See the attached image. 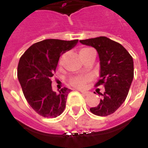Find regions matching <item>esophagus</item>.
<instances>
[{
    "instance_id": "esophagus-1",
    "label": "esophagus",
    "mask_w": 148,
    "mask_h": 148,
    "mask_svg": "<svg viewBox=\"0 0 148 148\" xmlns=\"http://www.w3.org/2000/svg\"><path fill=\"white\" fill-rule=\"evenodd\" d=\"M82 94H83L84 95H88V92H87V91H85V90H80Z\"/></svg>"
}]
</instances>
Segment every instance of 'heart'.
Wrapping results in <instances>:
<instances>
[{
	"instance_id": "b5f03b06",
	"label": "heart",
	"mask_w": 148,
	"mask_h": 148,
	"mask_svg": "<svg viewBox=\"0 0 148 148\" xmlns=\"http://www.w3.org/2000/svg\"><path fill=\"white\" fill-rule=\"evenodd\" d=\"M91 48H88V47H83V48H81L79 51V53H80V55L82 58L84 57V56L87 54V53L89 52L90 51H91ZM64 54H63L61 57H60V64L63 62V60H64ZM90 79H91V77L90 76H85V77H81V76H75L71 78L70 79V84L74 88H83L85 85V84L88 82V81H90Z\"/></svg>"
}]
</instances>
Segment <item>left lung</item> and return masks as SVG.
Returning a JSON list of instances; mask_svg holds the SVG:
<instances>
[{
    "mask_svg": "<svg viewBox=\"0 0 148 148\" xmlns=\"http://www.w3.org/2000/svg\"><path fill=\"white\" fill-rule=\"evenodd\" d=\"M82 45L97 50L100 59V80L96 87L103 84L105 91L97 107L90 108L97 116H108L124 103L134 78V61L121 44L106 37L81 40Z\"/></svg>",
    "mask_w": 148,
    "mask_h": 148,
    "instance_id": "left-lung-1",
    "label": "left lung"
}]
</instances>
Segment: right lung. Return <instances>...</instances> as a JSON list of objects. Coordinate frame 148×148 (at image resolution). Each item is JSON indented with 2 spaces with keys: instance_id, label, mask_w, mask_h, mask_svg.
Wrapping results in <instances>:
<instances>
[{
  "instance_id": "1",
  "label": "right lung",
  "mask_w": 148,
  "mask_h": 148,
  "mask_svg": "<svg viewBox=\"0 0 148 148\" xmlns=\"http://www.w3.org/2000/svg\"><path fill=\"white\" fill-rule=\"evenodd\" d=\"M78 40L47 39L34 44L21 57L17 78L27 103L38 114L47 118L57 117L64 110L71 90L61 88L53 91V76L60 55L72 49Z\"/></svg>"
}]
</instances>
